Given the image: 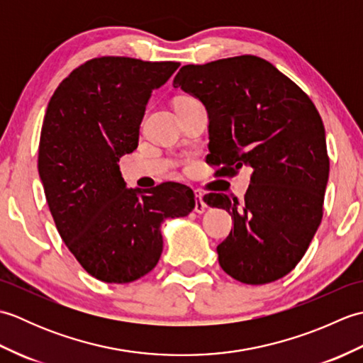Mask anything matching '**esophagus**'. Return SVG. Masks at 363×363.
I'll return each instance as SVG.
<instances>
[{
    "mask_svg": "<svg viewBox=\"0 0 363 363\" xmlns=\"http://www.w3.org/2000/svg\"><path fill=\"white\" fill-rule=\"evenodd\" d=\"M195 212L204 213L206 212V203L203 199V194L199 190H195Z\"/></svg>",
    "mask_w": 363,
    "mask_h": 363,
    "instance_id": "1",
    "label": "esophagus"
}]
</instances>
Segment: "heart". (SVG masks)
Segmentation results:
<instances>
[{
	"mask_svg": "<svg viewBox=\"0 0 363 363\" xmlns=\"http://www.w3.org/2000/svg\"><path fill=\"white\" fill-rule=\"evenodd\" d=\"M184 98H189V96H181V98H177V99H184Z\"/></svg>",
	"mask_w": 363,
	"mask_h": 363,
	"instance_id": "1",
	"label": "heart"
}]
</instances>
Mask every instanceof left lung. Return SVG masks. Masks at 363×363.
I'll return each instance as SVG.
<instances>
[{
	"instance_id": "8db88e82",
	"label": "left lung",
	"mask_w": 363,
	"mask_h": 363,
	"mask_svg": "<svg viewBox=\"0 0 363 363\" xmlns=\"http://www.w3.org/2000/svg\"><path fill=\"white\" fill-rule=\"evenodd\" d=\"M173 86L206 106L215 176L252 169L245 201L204 196L234 223L217 246L221 268L243 284L281 279L303 259L323 218L329 157L317 107L274 65L248 54L184 65Z\"/></svg>"
}]
</instances>
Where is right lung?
Instances as JSON below:
<instances>
[{
	"label": "right lung",
	"mask_w": 363,
	"mask_h": 363,
	"mask_svg": "<svg viewBox=\"0 0 363 363\" xmlns=\"http://www.w3.org/2000/svg\"><path fill=\"white\" fill-rule=\"evenodd\" d=\"M179 62L90 59L51 96L38 145V174L64 243L96 279L128 284L157 265L167 218L195 207L191 189L165 182L126 189L118 160L138 145L152 90Z\"/></svg>",
	"instance_id": "1"
}]
</instances>
